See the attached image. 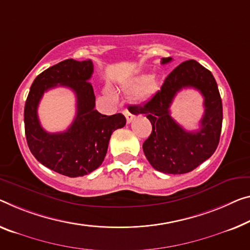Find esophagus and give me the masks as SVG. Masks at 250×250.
<instances>
[{
    "mask_svg": "<svg viewBox=\"0 0 250 250\" xmlns=\"http://www.w3.org/2000/svg\"><path fill=\"white\" fill-rule=\"evenodd\" d=\"M123 113H124L125 117H126V122H127V123H130V122L133 121V118H134V115L130 114L127 109H125L124 112H123Z\"/></svg>",
    "mask_w": 250,
    "mask_h": 250,
    "instance_id": "34e87169",
    "label": "esophagus"
}]
</instances>
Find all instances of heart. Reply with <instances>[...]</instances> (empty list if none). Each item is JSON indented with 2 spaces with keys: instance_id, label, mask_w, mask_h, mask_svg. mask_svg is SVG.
Here are the masks:
<instances>
[{
  "instance_id": "obj_1",
  "label": "heart",
  "mask_w": 250,
  "mask_h": 250,
  "mask_svg": "<svg viewBox=\"0 0 250 250\" xmlns=\"http://www.w3.org/2000/svg\"><path fill=\"white\" fill-rule=\"evenodd\" d=\"M156 89V80L154 77H149L147 75H140L134 78L132 82L129 83V85L126 87V90L129 91V93H133V91L137 92V97L141 99H144L148 97L149 95H152ZM107 94H108L110 97L115 98V94L113 93L112 89H107Z\"/></svg>"
}]
</instances>
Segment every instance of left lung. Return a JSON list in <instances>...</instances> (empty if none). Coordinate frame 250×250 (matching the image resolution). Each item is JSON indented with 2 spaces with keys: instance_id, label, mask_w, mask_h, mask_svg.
<instances>
[{
  "instance_id": "left-lung-1",
  "label": "left lung",
  "mask_w": 250,
  "mask_h": 250,
  "mask_svg": "<svg viewBox=\"0 0 250 250\" xmlns=\"http://www.w3.org/2000/svg\"><path fill=\"white\" fill-rule=\"evenodd\" d=\"M172 58H162L168 63ZM183 87H194L204 96L205 114L198 131L184 130L170 117L169 106ZM133 114H144L152 124V133L143 143V151L155 170L167 174L193 171L213 154L222 126V102L212 74L195 60L184 61L165 78L161 89L143 105L132 106Z\"/></svg>"
}]
</instances>
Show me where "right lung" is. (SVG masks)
<instances>
[{
    "label": "right lung",
    "instance_id": "obj_1",
    "mask_svg": "<svg viewBox=\"0 0 250 250\" xmlns=\"http://www.w3.org/2000/svg\"><path fill=\"white\" fill-rule=\"evenodd\" d=\"M93 72L91 60L61 61L34 79L24 106L25 137L33 156L50 170L70 178L89 174L101 167L113 132L126 124L123 114L107 116L95 109V94L89 83ZM57 85L74 91L77 113L67 131L48 133L40 124L37 106L45 91Z\"/></svg>",
    "mask_w": 250,
    "mask_h": 250
}]
</instances>
